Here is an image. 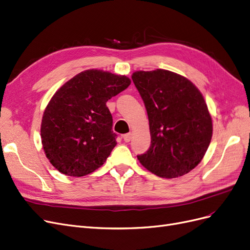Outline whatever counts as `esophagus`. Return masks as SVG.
Instances as JSON below:
<instances>
[{"mask_svg":"<svg viewBox=\"0 0 250 250\" xmlns=\"http://www.w3.org/2000/svg\"><path fill=\"white\" fill-rule=\"evenodd\" d=\"M131 139H132V134H131V133H126V134L123 135V140H124L126 143L130 142Z\"/></svg>","mask_w":250,"mask_h":250,"instance_id":"1","label":"esophagus"}]
</instances>
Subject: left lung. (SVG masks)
Wrapping results in <instances>:
<instances>
[{"label":"left lung","mask_w":250,"mask_h":250,"mask_svg":"<svg viewBox=\"0 0 250 250\" xmlns=\"http://www.w3.org/2000/svg\"><path fill=\"white\" fill-rule=\"evenodd\" d=\"M132 81L149 118L151 146L137 159L161 178H178L202 161L212 139V118L200 90L165 69L135 71Z\"/></svg>","instance_id":"8db88e82"}]
</instances>
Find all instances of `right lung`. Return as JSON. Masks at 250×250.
<instances>
[{"mask_svg": "<svg viewBox=\"0 0 250 250\" xmlns=\"http://www.w3.org/2000/svg\"><path fill=\"white\" fill-rule=\"evenodd\" d=\"M130 83L125 75L89 69L55 93L43 113L40 134L46 157L59 171L83 177L105 162L117 145L106 102Z\"/></svg>", "mask_w": 250, "mask_h": 250, "instance_id": "1", "label": "right lung"}]
</instances>
